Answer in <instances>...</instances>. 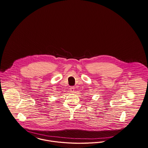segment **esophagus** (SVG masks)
<instances>
[{
	"instance_id": "obj_1",
	"label": "esophagus",
	"mask_w": 148,
	"mask_h": 148,
	"mask_svg": "<svg viewBox=\"0 0 148 148\" xmlns=\"http://www.w3.org/2000/svg\"><path fill=\"white\" fill-rule=\"evenodd\" d=\"M75 88H74V86H72V87H71V88H70V91H71V92H72V93H73L74 92V91H75Z\"/></svg>"
}]
</instances>
